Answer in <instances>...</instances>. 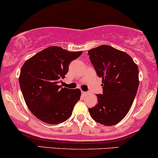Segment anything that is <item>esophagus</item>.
Listing matches in <instances>:
<instances>
[{
    "instance_id": "obj_1",
    "label": "esophagus",
    "mask_w": 158,
    "mask_h": 158,
    "mask_svg": "<svg viewBox=\"0 0 158 158\" xmlns=\"http://www.w3.org/2000/svg\"><path fill=\"white\" fill-rule=\"evenodd\" d=\"M81 93H82V94H83V95H85V94H87V92H86V91H81Z\"/></svg>"
}]
</instances>
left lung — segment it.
Masks as SVG:
<instances>
[{
    "instance_id": "8db88e82",
    "label": "left lung",
    "mask_w": 158,
    "mask_h": 158,
    "mask_svg": "<svg viewBox=\"0 0 158 158\" xmlns=\"http://www.w3.org/2000/svg\"><path fill=\"white\" fill-rule=\"evenodd\" d=\"M91 63L102 77V94L98 103L89 108L91 118L106 126L118 123L129 112L139 88V68L126 52L109 45L88 51Z\"/></svg>"
}]
</instances>
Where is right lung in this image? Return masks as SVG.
<instances>
[{
	"label": "right lung",
	"instance_id": "add662e5",
	"mask_svg": "<svg viewBox=\"0 0 158 158\" xmlns=\"http://www.w3.org/2000/svg\"><path fill=\"white\" fill-rule=\"evenodd\" d=\"M82 51L69 52L57 46L40 51L25 62L19 77V86L31 112L50 124L67 121L80 100L81 90L63 88L69 65Z\"/></svg>",
	"mask_w": 158,
	"mask_h": 158
}]
</instances>
